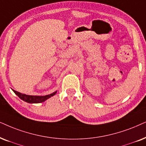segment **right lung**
<instances>
[{
  "label": "right lung",
  "instance_id": "right-lung-1",
  "mask_svg": "<svg viewBox=\"0 0 146 146\" xmlns=\"http://www.w3.org/2000/svg\"><path fill=\"white\" fill-rule=\"evenodd\" d=\"M15 94L19 97L21 99H22L23 101L27 102L29 103H42L46 101L47 99L49 98H50L51 96H54V94H56L57 91L53 92V93L48 94V95L45 96H31V95H27V94H22L19 92L16 91V90H13Z\"/></svg>",
  "mask_w": 146,
  "mask_h": 146
}]
</instances>
